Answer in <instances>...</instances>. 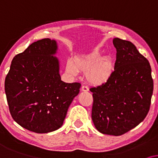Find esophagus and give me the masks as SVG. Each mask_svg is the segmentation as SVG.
Listing matches in <instances>:
<instances>
[{
    "label": "esophagus",
    "mask_w": 158,
    "mask_h": 158,
    "mask_svg": "<svg viewBox=\"0 0 158 158\" xmlns=\"http://www.w3.org/2000/svg\"><path fill=\"white\" fill-rule=\"evenodd\" d=\"M81 91L83 92L89 91V88H88L87 86H82V87H81Z\"/></svg>",
    "instance_id": "1"
}]
</instances>
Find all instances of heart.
Wrapping results in <instances>:
<instances>
[{"mask_svg": "<svg viewBox=\"0 0 158 158\" xmlns=\"http://www.w3.org/2000/svg\"><path fill=\"white\" fill-rule=\"evenodd\" d=\"M66 71L69 74L77 76L79 71L86 73V79L93 85H102L110 79L113 64L110 58H102L100 50L95 49L91 53L76 58L69 61Z\"/></svg>", "mask_w": 158, "mask_h": 158, "instance_id": "b5f03b06", "label": "heart"}]
</instances>
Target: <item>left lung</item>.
I'll return each instance as SVG.
<instances>
[{
	"label": "left lung",
	"instance_id": "left-lung-1",
	"mask_svg": "<svg viewBox=\"0 0 158 158\" xmlns=\"http://www.w3.org/2000/svg\"><path fill=\"white\" fill-rule=\"evenodd\" d=\"M116 60L110 79L92 87V119L100 133L120 136L139 124L150 110L151 66L129 41L114 38Z\"/></svg>",
	"mask_w": 158,
	"mask_h": 158
}]
</instances>
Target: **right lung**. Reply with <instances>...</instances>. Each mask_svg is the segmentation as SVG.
I'll use <instances>...</instances> for the list:
<instances>
[{
    "instance_id": "1",
    "label": "right lung",
    "mask_w": 158,
    "mask_h": 158,
    "mask_svg": "<svg viewBox=\"0 0 158 158\" xmlns=\"http://www.w3.org/2000/svg\"><path fill=\"white\" fill-rule=\"evenodd\" d=\"M57 43L49 38L31 43L13 58L5 92L13 119L29 131L43 134L61 127L81 84L65 83L54 55Z\"/></svg>"
}]
</instances>
